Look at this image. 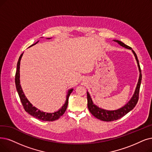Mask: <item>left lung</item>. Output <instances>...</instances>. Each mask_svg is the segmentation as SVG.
Returning <instances> with one entry per match:
<instances>
[{
  "instance_id": "1",
  "label": "left lung",
  "mask_w": 152,
  "mask_h": 152,
  "mask_svg": "<svg viewBox=\"0 0 152 152\" xmlns=\"http://www.w3.org/2000/svg\"><path fill=\"white\" fill-rule=\"evenodd\" d=\"M114 41L117 42V43L119 44L121 46H122L126 48H129V49H130L132 50L133 54H134V56L135 57V58L137 60V64H138V66L139 71H140V77H139L138 82L137 83V86L136 90L135 91V94L132 96V99L129 102L128 104H126L124 107L118 109V110H117L109 111V110H104V109H102V108H99L98 107H96V105H95L93 104L92 100V99H91V97H90L88 92H87V105H88V110H89L90 112L92 113L94 116L95 117H96V118L100 119V120H102V121H105V122H112V121L118 120L120 118L123 117L124 115H125L126 113H128L130 111H131L132 109H133V108L135 107V105H137V102L138 101L139 91H140V87L142 77L140 66L138 60L137 54L135 53V52L132 50V48L130 47L125 45L124 43H123L122 42L117 40H115Z\"/></svg>"
}]
</instances>
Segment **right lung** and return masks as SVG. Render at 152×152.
Listing matches in <instances>:
<instances>
[{
	"label": "right lung",
	"instance_id": "right-lung-1",
	"mask_svg": "<svg viewBox=\"0 0 152 152\" xmlns=\"http://www.w3.org/2000/svg\"><path fill=\"white\" fill-rule=\"evenodd\" d=\"M36 42L35 44L32 45L31 46L35 45L37 43ZM23 55V53L21 54L19 60H18L17 65V71L15 73V86L17 90L18 94L19 95L20 101L22 102V104L23 105V107L28 113H29L30 115H32V117L37 118L40 120L43 121H48V122H52V121H55L58 120L60 117L62 116L63 114L65 113L66 107L68 105L69 102V97L70 95V94L72 92L73 89H70L69 90V93L66 96V100L65 103V104L63 105V107L60 109V110L56 112L48 113H45L43 112H41L37 108H36L34 107H32V105L28 101L27 98L26 97L25 95H24L23 91L21 88L20 85V59L22 58V56Z\"/></svg>",
	"mask_w": 152,
	"mask_h": 152
}]
</instances>
